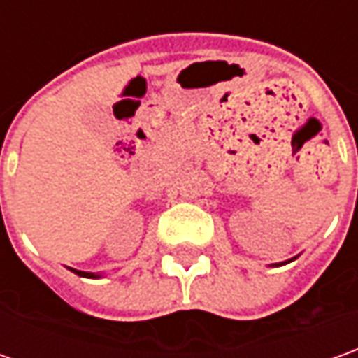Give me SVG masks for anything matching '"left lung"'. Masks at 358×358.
I'll use <instances>...</instances> for the list:
<instances>
[{
  "label": "left lung",
  "mask_w": 358,
  "mask_h": 358,
  "mask_svg": "<svg viewBox=\"0 0 358 358\" xmlns=\"http://www.w3.org/2000/svg\"><path fill=\"white\" fill-rule=\"evenodd\" d=\"M286 262H288V261H286ZM286 262H280V264H286ZM274 266H278V264H274Z\"/></svg>",
  "instance_id": "obj_1"
}]
</instances>
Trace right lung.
<instances>
[{
	"label": "right lung",
	"instance_id": "obj_1",
	"mask_svg": "<svg viewBox=\"0 0 358 358\" xmlns=\"http://www.w3.org/2000/svg\"><path fill=\"white\" fill-rule=\"evenodd\" d=\"M72 272H76L78 276H86V278H99V274H94V272H84V271H76V268H70Z\"/></svg>",
	"mask_w": 358,
	"mask_h": 358
}]
</instances>
